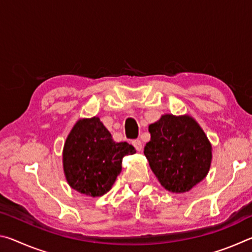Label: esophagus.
Instances as JSON below:
<instances>
[{
  "instance_id": "1",
  "label": "esophagus",
  "mask_w": 252,
  "mask_h": 252,
  "mask_svg": "<svg viewBox=\"0 0 252 252\" xmlns=\"http://www.w3.org/2000/svg\"><path fill=\"white\" fill-rule=\"evenodd\" d=\"M132 144H133L134 148L136 149V151H141L142 150V142H141V140H139V139L133 140V141H132Z\"/></svg>"
}]
</instances>
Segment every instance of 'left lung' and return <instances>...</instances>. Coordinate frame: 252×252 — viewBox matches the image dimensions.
Segmentation results:
<instances>
[{
	"label": "left lung",
	"mask_w": 252,
	"mask_h": 252,
	"mask_svg": "<svg viewBox=\"0 0 252 252\" xmlns=\"http://www.w3.org/2000/svg\"><path fill=\"white\" fill-rule=\"evenodd\" d=\"M151 140L144 156L158 180L171 192H187L206 178L211 163V144L189 116H162L149 126Z\"/></svg>",
	"instance_id": "left-lung-1"
}]
</instances>
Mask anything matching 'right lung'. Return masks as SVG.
I'll use <instances>...</instances> for the list:
<instances>
[{"label": "right lung", "instance_id": "add662e5", "mask_svg": "<svg viewBox=\"0 0 252 252\" xmlns=\"http://www.w3.org/2000/svg\"><path fill=\"white\" fill-rule=\"evenodd\" d=\"M135 149L127 142H114L99 118L75 123L63 150L66 180L79 192L100 197L108 192L122 169V159Z\"/></svg>", "mask_w": 252, "mask_h": 252}]
</instances>
